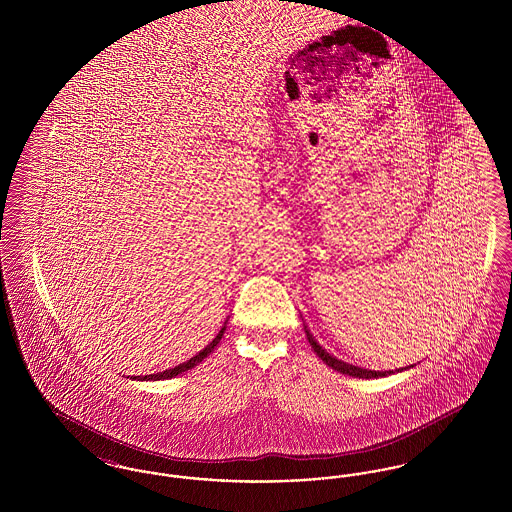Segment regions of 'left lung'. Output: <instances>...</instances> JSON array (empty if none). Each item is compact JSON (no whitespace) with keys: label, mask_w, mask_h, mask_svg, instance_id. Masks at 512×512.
Returning a JSON list of instances; mask_svg holds the SVG:
<instances>
[{"label":"left lung","mask_w":512,"mask_h":512,"mask_svg":"<svg viewBox=\"0 0 512 512\" xmlns=\"http://www.w3.org/2000/svg\"><path fill=\"white\" fill-rule=\"evenodd\" d=\"M303 326H305V324H303ZM305 334H307V340L311 343L313 351L317 353L318 359H322L326 365L330 366V368H334V370H338L341 374H347V376H353V378H363V380L384 378V376H390V374H395V372H403V370H409V368H413L414 366L409 365L405 366V368H395V372H393V370H368V368H361V366L349 365V363H343L340 359H336L334 355H330L326 349H322V345L313 338V334H311V330H309L307 326H305Z\"/></svg>","instance_id":"1"}]
</instances>
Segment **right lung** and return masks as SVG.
Returning <instances> with one entry per match:
<instances>
[{
  "label": "right lung",
  "instance_id": "1",
  "mask_svg": "<svg viewBox=\"0 0 512 512\" xmlns=\"http://www.w3.org/2000/svg\"><path fill=\"white\" fill-rule=\"evenodd\" d=\"M228 318H224V322H222V326H220L219 334L213 338V341H209L201 351H197L192 359H188V361H184V363H180V365L174 366V368H167V370H163V372H157V374H146V376H134L132 380H140V382H147V380H169V378H174V376H178V374H182V372H188V370H192L194 366L199 365L205 357H209L213 351H215V347L219 345L220 338L224 336V330H226V324H228Z\"/></svg>",
  "mask_w": 512,
  "mask_h": 512
}]
</instances>
